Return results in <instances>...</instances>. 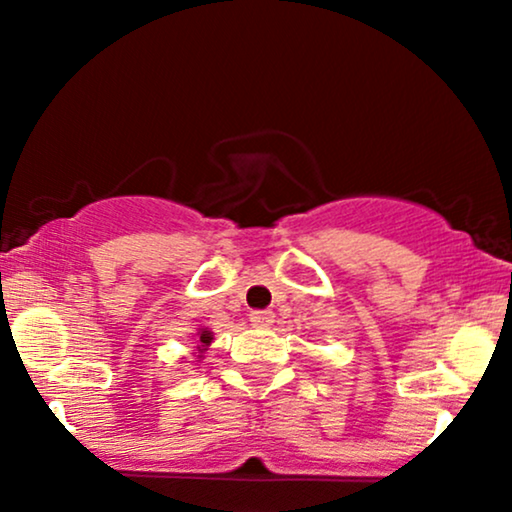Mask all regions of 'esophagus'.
<instances>
[{"label": "esophagus", "instance_id": "esophagus-1", "mask_svg": "<svg viewBox=\"0 0 512 512\" xmlns=\"http://www.w3.org/2000/svg\"><path fill=\"white\" fill-rule=\"evenodd\" d=\"M249 319L254 326H270L272 321H275V314L270 310H254L249 314Z\"/></svg>", "mask_w": 512, "mask_h": 512}]
</instances>
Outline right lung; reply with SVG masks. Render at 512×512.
<instances>
[{"label":"right lung","mask_w":512,"mask_h":512,"mask_svg":"<svg viewBox=\"0 0 512 512\" xmlns=\"http://www.w3.org/2000/svg\"><path fill=\"white\" fill-rule=\"evenodd\" d=\"M198 335H200V347H198V349H200V354H202V349H205L214 338H212V333L205 331V328H202V331H200Z\"/></svg>","instance_id":"add662e5"}]
</instances>
